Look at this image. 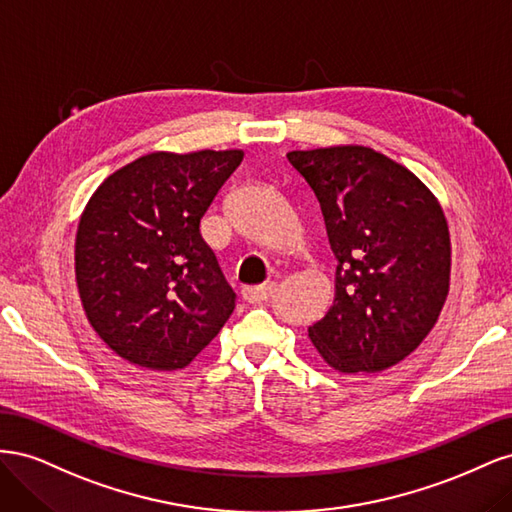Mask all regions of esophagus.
<instances>
[{"mask_svg": "<svg viewBox=\"0 0 512 512\" xmlns=\"http://www.w3.org/2000/svg\"><path fill=\"white\" fill-rule=\"evenodd\" d=\"M273 288H275V284L245 286V288L241 290V294H243V299H245L247 303H252V305H260L262 301H267V299H269V294L273 292Z\"/></svg>", "mask_w": 512, "mask_h": 512, "instance_id": "34e87169", "label": "esophagus"}]
</instances>
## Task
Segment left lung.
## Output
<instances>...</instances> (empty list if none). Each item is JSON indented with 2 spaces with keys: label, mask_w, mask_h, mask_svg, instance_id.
<instances>
[{
  "label": "left lung",
  "mask_w": 512,
  "mask_h": 512,
  "mask_svg": "<svg viewBox=\"0 0 512 512\" xmlns=\"http://www.w3.org/2000/svg\"><path fill=\"white\" fill-rule=\"evenodd\" d=\"M316 194L335 267V299L309 327L342 374L389 369L436 324L451 280L444 211L406 166L361 147L290 151Z\"/></svg>",
  "instance_id": "8db88e82"
}]
</instances>
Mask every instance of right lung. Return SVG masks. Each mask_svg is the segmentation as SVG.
Segmentation results:
<instances>
[{
  "label": "right lung",
  "instance_id": "add662e5",
  "mask_svg": "<svg viewBox=\"0 0 512 512\" xmlns=\"http://www.w3.org/2000/svg\"><path fill=\"white\" fill-rule=\"evenodd\" d=\"M243 151H156L106 177L76 230V284L91 327L121 359L173 371L235 309L200 220Z\"/></svg>",
  "mask_w": 512,
  "mask_h": 512
}]
</instances>
